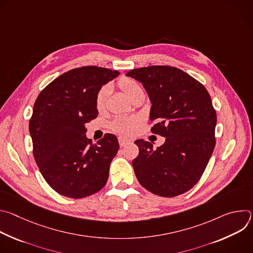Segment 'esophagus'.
Returning a JSON list of instances; mask_svg holds the SVG:
<instances>
[{"label":"esophagus","mask_w":253,"mask_h":253,"mask_svg":"<svg viewBox=\"0 0 253 253\" xmlns=\"http://www.w3.org/2000/svg\"><path fill=\"white\" fill-rule=\"evenodd\" d=\"M118 141H119L120 147H124V146L127 145V144L131 143V140H129V139L125 138V137H119V138H118Z\"/></svg>","instance_id":"obj_1"}]
</instances>
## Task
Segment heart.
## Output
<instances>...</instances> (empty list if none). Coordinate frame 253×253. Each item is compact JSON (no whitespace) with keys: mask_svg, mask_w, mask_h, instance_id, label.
I'll return each mask as SVG.
<instances>
[{"mask_svg":"<svg viewBox=\"0 0 253 253\" xmlns=\"http://www.w3.org/2000/svg\"><path fill=\"white\" fill-rule=\"evenodd\" d=\"M118 86L131 100H133L139 94L143 93L142 88L138 84V82H136L134 79H131V78H127V77L121 78L118 82ZM109 94H110V87L108 85L103 86L98 91V93L96 95V99H95L97 110L102 111L104 109L107 98H108V96H109ZM139 121H140V119L138 117H123L122 116V117L116 118L112 122L111 128L119 134L130 135L133 132H135L137 125L139 124Z\"/></svg>","mask_w":253,"mask_h":253,"instance_id":"b5f03b06","label":"heart"}]
</instances>
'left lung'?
Here are the masks:
<instances>
[{
    "label": "left lung",
    "instance_id": "1",
    "mask_svg": "<svg viewBox=\"0 0 253 253\" xmlns=\"http://www.w3.org/2000/svg\"><path fill=\"white\" fill-rule=\"evenodd\" d=\"M142 83L152 103L151 132L165 137L156 150L142 139L132 165L139 183L163 197L190 190L202 176L215 147L216 112L205 87L182 70L150 66L126 74Z\"/></svg>",
    "mask_w": 253,
    "mask_h": 253
}]
</instances>
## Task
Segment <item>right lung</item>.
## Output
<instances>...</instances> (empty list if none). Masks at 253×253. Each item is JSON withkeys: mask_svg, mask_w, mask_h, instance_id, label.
<instances>
[{"mask_svg": "<svg viewBox=\"0 0 253 253\" xmlns=\"http://www.w3.org/2000/svg\"><path fill=\"white\" fill-rule=\"evenodd\" d=\"M118 75L97 66L70 70L45 87L34 104L29 123L33 155L46 182L63 196L84 198L107 182L119 150L117 137L106 134L94 144L85 124L98 115V91Z\"/></svg>", "mask_w": 253, "mask_h": 253, "instance_id": "1", "label": "right lung"}]
</instances>
